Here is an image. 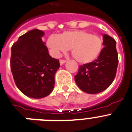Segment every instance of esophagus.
<instances>
[{
	"instance_id": "34e87169",
	"label": "esophagus",
	"mask_w": 132,
	"mask_h": 132,
	"mask_svg": "<svg viewBox=\"0 0 132 132\" xmlns=\"http://www.w3.org/2000/svg\"><path fill=\"white\" fill-rule=\"evenodd\" d=\"M66 62V60H63V59L60 60V65H62L63 64H64Z\"/></svg>"
}]
</instances>
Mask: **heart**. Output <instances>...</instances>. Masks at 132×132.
Segmentation results:
<instances>
[{
  "label": "heart",
  "instance_id": "obj_1",
  "mask_svg": "<svg viewBox=\"0 0 132 132\" xmlns=\"http://www.w3.org/2000/svg\"><path fill=\"white\" fill-rule=\"evenodd\" d=\"M46 45L53 57L58 58L62 52L71 48L72 56L78 62L88 64L99 56L102 51L103 41L97 35L85 30H74L63 32L58 36H49Z\"/></svg>",
  "mask_w": 132,
  "mask_h": 132
}]
</instances>
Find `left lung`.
I'll return each mask as SVG.
<instances>
[{
    "instance_id": "1",
    "label": "left lung",
    "mask_w": 132,
    "mask_h": 132,
    "mask_svg": "<svg viewBox=\"0 0 132 132\" xmlns=\"http://www.w3.org/2000/svg\"><path fill=\"white\" fill-rule=\"evenodd\" d=\"M116 42L107 34H103L102 51L92 62L79 67L74 76L78 86L84 92L98 94L107 89L113 82L118 65Z\"/></svg>"
}]
</instances>
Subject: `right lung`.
<instances>
[{
  "instance_id": "add662e5",
  "label": "right lung",
  "mask_w": 132,
  "mask_h": 132,
  "mask_svg": "<svg viewBox=\"0 0 132 132\" xmlns=\"http://www.w3.org/2000/svg\"><path fill=\"white\" fill-rule=\"evenodd\" d=\"M44 33L32 30L19 37L11 48V69L17 88L32 98L50 94L54 86V75L60 66L52 58L42 40Z\"/></svg>"
}]
</instances>
